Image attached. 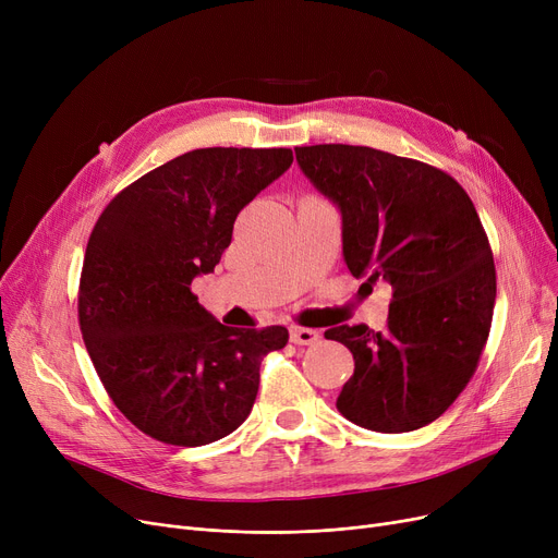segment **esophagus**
I'll return each instance as SVG.
<instances>
[{"label":"esophagus","instance_id":"obj_1","mask_svg":"<svg viewBox=\"0 0 558 558\" xmlns=\"http://www.w3.org/2000/svg\"><path fill=\"white\" fill-rule=\"evenodd\" d=\"M320 339V335L316 330L310 328H291V341L299 345H314Z\"/></svg>","mask_w":558,"mask_h":558}]
</instances>
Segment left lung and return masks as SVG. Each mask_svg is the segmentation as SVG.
I'll use <instances>...</instances> for the list:
<instances>
[{
	"mask_svg": "<svg viewBox=\"0 0 558 558\" xmlns=\"http://www.w3.org/2000/svg\"><path fill=\"white\" fill-rule=\"evenodd\" d=\"M296 160L339 205L350 274L393 289L385 332H326L355 357L337 409L373 432L418 429L471 383L490 332L495 264L475 205L444 169L371 146H296Z\"/></svg>",
	"mask_w": 558,
	"mask_h": 558,
	"instance_id": "8db88e82",
	"label": "left lung"
}]
</instances>
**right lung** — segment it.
<instances>
[{"mask_svg":"<svg viewBox=\"0 0 558 558\" xmlns=\"http://www.w3.org/2000/svg\"><path fill=\"white\" fill-rule=\"evenodd\" d=\"M294 162L291 149L213 146L124 187L99 215L78 282V326L114 407L156 441L196 448L251 414L259 364L282 326L228 328L192 291L244 205Z\"/></svg>","mask_w":558,"mask_h":558,"instance_id":"add662e5","label":"right lung"}]
</instances>
